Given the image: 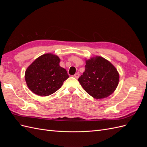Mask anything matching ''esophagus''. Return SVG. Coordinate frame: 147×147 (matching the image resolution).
Returning a JSON list of instances; mask_svg holds the SVG:
<instances>
[{
	"label": "esophagus",
	"mask_w": 147,
	"mask_h": 147,
	"mask_svg": "<svg viewBox=\"0 0 147 147\" xmlns=\"http://www.w3.org/2000/svg\"><path fill=\"white\" fill-rule=\"evenodd\" d=\"M79 76H80V74H79L78 73H77V74H75L74 75V77H75V78H78Z\"/></svg>",
	"instance_id": "1"
}]
</instances>
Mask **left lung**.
<instances>
[{"label":"left lung","mask_w":147,"mask_h":147,"mask_svg":"<svg viewBox=\"0 0 147 147\" xmlns=\"http://www.w3.org/2000/svg\"><path fill=\"white\" fill-rule=\"evenodd\" d=\"M85 70L78 78L88 94L96 99L106 98L116 90L119 75L115 67L99 56L85 59Z\"/></svg>","instance_id":"obj_1"}]
</instances>
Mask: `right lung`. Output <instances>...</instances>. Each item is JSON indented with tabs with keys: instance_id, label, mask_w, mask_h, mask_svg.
<instances>
[{
	"instance_id": "right-lung-1",
	"label": "right lung",
	"mask_w": 147,
	"mask_h": 147,
	"mask_svg": "<svg viewBox=\"0 0 147 147\" xmlns=\"http://www.w3.org/2000/svg\"><path fill=\"white\" fill-rule=\"evenodd\" d=\"M60 58L46 53L35 59L25 72V80L29 90L40 96H48L57 91L69 76L59 65Z\"/></svg>"
}]
</instances>
